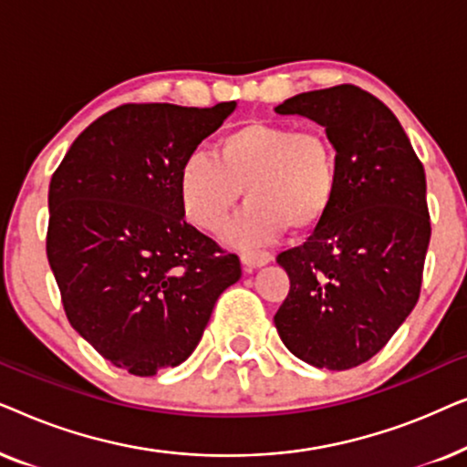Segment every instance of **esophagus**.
Masks as SVG:
<instances>
[{
	"label": "esophagus",
	"instance_id": "34e87169",
	"mask_svg": "<svg viewBox=\"0 0 467 467\" xmlns=\"http://www.w3.org/2000/svg\"><path fill=\"white\" fill-rule=\"evenodd\" d=\"M270 261H272V253H267V251H246V253H242V264H244V267H248V270H254V267L270 264Z\"/></svg>",
	"mask_w": 467,
	"mask_h": 467
}]
</instances>
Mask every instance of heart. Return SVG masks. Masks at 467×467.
I'll return each mask as SVG.
<instances>
[{"mask_svg":"<svg viewBox=\"0 0 467 467\" xmlns=\"http://www.w3.org/2000/svg\"><path fill=\"white\" fill-rule=\"evenodd\" d=\"M248 203L225 232L251 248L286 229L310 232L327 219L337 193L336 150L323 133L251 120L216 142V157L195 150L178 168L182 214L203 232H219L240 202Z\"/></svg>","mask_w":467,"mask_h":467,"instance_id":"heart-1","label":"heart"}]
</instances>
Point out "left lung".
<instances>
[{
    "instance_id": "left-lung-1",
    "label": "left lung",
    "mask_w": 467,
    "mask_h": 467,
    "mask_svg": "<svg viewBox=\"0 0 467 467\" xmlns=\"http://www.w3.org/2000/svg\"><path fill=\"white\" fill-rule=\"evenodd\" d=\"M274 110L325 127L337 163L327 219L276 257L291 289L274 323L297 359L357 368L391 340L419 299L431 235L423 163L395 114L355 85L299 93Z\"/></svg>"
}]
</instances>
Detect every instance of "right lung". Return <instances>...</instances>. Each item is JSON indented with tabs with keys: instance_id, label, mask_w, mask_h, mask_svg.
<instances>
[{
	"instance_id": "right-lung-1",
	"label": "right lung",
	"mask_w": 467,
	"mask_h": 467,
	"mask_svg": "<svg viewBox=\"0 0 467 467\" xmlns=\"http://www.w3.org/2000/svg\"><path fill=\"white\" fill-rule=\"evenodd\" d=\"M213 108L127 104L87 127L53 174L47 254L72 327L133 376L189 359L240 259L184 221V157L223 125Z\"/></svg>"
}]
</instances>
